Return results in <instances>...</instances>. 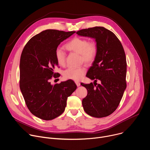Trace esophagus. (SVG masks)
Here are the masks:
<instances>
[{"label":"esophagus","mask_w":150,"mask_h":150,"mask_svg":"<svg viewBox=\"0 0 150 150\" xmlns=\"http://www.w3.org/2000/svg\"><path fill=\"white\" fill-rule=\"evenodd\" d=\"M75 83H76V85H77V87H79V86H80V83H79V82H78V81H75Z\"/></svg>","instance_id":"esophagus-1"}]
</instances>
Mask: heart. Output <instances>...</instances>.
Returning <instances> with one entry per match:
<instances>
[{
    "label": "heart",
    "mask_w": 150,
    "mask_h": 150,
    "mask_svg": "<svg viewBox=\"0 0 150 150\" xmlns=\"http://www.w3.org/2000/svg\"><path fill=\"white\" fill-rule=\"evenodd\" d=\"M65 47L70 52L79 54L81 60L87 64L93 62L97 52V47L94 42H89L87 39L80 37L74 38L67 42ZM55 57L59 65H65L66 54L61 49L57 48L56 50ZM85 72L86 69L84 67L69 68L64 71L63 76L67 79L79 81L85 74Z\"/></svg>",
    "instance_id": "b5f03b06"
}]
</instances>
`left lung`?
Here are the masks:
<instances>
[{
    "label": "left lung",
    "instance_id": "1",
    "mask_svg": "<svg viewBox=\"0 0 150 150\" xmlns=\"http://www.w3.org/2000/svg\"><path fill=\"white\" fill-rule=\"evenodd\" d=\"M76 34L94 38L97 47L94 60L86 75L94 80V85L92 82L81 83L88 91L82 101L83 110L94 117H106L116 110L126 88L127 65L123 46L113 32L103 27L83 29ZM97 80L100 83L95 84Z\"/></svg>",
    "mask_w": 150,
    "mask_h": 150
}]
</instances>
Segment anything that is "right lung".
I'll return each mask as SVG.
<instances>
[{"mask_svg": "<svg viewBox=\"0 0 150 150\" xmlns=\"http://www.w3.org/2000/svg\"><path fill=\"white\" fill-rule=\"evenodd\" d=\"M75 31L46 30L32 37L24 47L20 59V90L27 106L35 116L52 120L65 111L69 96L76 89L72 80L51 84L57 74L55 51L60 42Z\"/></svg>", "mask_w": 150, "mask_h": 150, "instance_id": "add662e5", "label": "right lung"}]
</instances>
